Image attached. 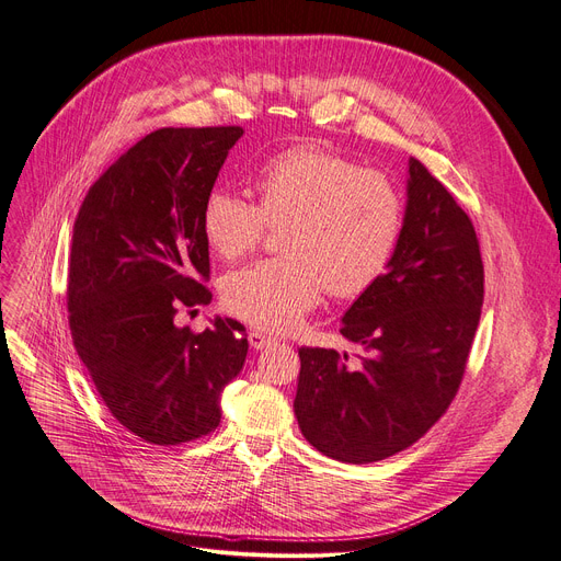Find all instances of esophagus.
I'll return each mask as SVG.
<instances>
[{"label":"esophagus","instance_id":"esophagus-1","mask_svg":"<svg viewBox=\"0 0 561 561\" xmlns=\"http://www.w3.org/2000/svg\"><path fill=\"white\" fill-rule=\"evenodd\" d=\"M275 340H270L265 333H259V330H252V333H249V344H252V348H265V346H270L273 344Z\"/></svg>","mask_w":561,"mask_h":561}]
</instances>
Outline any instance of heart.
Returning a JSON list of instances; mask_svg holds the SVG:
<instances>
[{"label": "heart", "instance_id": "obj_1", "mask_svg": "<svg viewBox=\"0 0 561 561\" xmlns=\"http://www.w3.org/2000/svg\"><path fill=\"white\" fill-rule=\"evenodd\" d=\"M259 205L231 190L205 196L201 231L224 261L261 242L265 224H286L279 249L226 275L221 298L265 333L300 325L321 294L356 298L375 286L402 233V198L381 173L321 145H296L270 157L254 178Z\"/></svg>", "mask_w": 561, "mask_h": 561}]
</instances>
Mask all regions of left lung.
<instances>
[{"instance_id":"8db88e82","label":"left lung","mask_w":561,"mask_h":561,"mask_svg":"<svg viewBox=\"0 0 561 561\" xmlns=\"http://www.w3.org/2000/svg\"><path fill=\"white\" fill-rule=\"evenodd\" d=\"M483 307L473 224L419 159H409L402 233L386 273L342 317L365 348H300L294 411L305 439L340 462L390 458L437 423L460 388Z\"/></svg>"}]
</instances>
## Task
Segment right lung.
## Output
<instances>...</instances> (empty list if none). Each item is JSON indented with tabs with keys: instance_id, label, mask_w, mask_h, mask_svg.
Returning a JSON list of instances; mask_svg holds the SVG:
<instances>
[{
	"instance_id": "add662e5",
	"label": "right lung",
	"mask_w": 561,
	"mask_h": 561,
	"mask_svg": "<svg viewBox=\"0 0 561 561\" xmlns=\"http://www.w3.org/2000/svg\"><path fill=\"white\" fill-rule=\"evenodd\" d=\"M244 131L173 129L138 140L80 205L69 259V325L103 404L136 437L175 446L221 421V390L247 358L244 328L215 317L192 333L180 307L207 305L201 210Z\"/></svg>"
}]
</instances>
